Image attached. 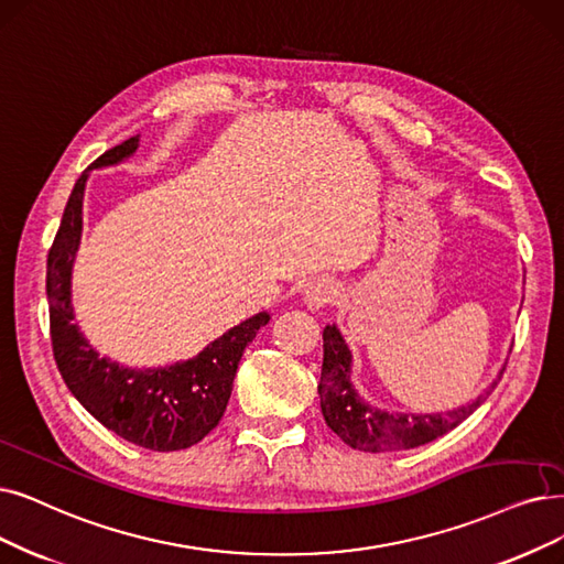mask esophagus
Segmentation results:
<instances>
[{"instance_id": "1", "label": "esophagus", "mask_w": 564, "mask_h": 564, "mask_svg": "<svg viewBox=\"0 0 564 564\" xmlns=\"http://www.w3.org/2000/svg\"><path fill=\"white\" fill-rule=\"evenodd\" d=\"M337 294H340V291H337V282H335V280H330V278H317V280H312V282L305 286L303 301H305V305H307L310 310H319V307L330 305V303L337 299Z\"/></svg>"}]
</instances>
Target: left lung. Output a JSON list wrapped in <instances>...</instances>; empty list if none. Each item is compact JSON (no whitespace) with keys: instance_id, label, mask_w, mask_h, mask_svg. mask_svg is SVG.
Wrapping results in <instances>:
<instances>
[{"instance_id":"1","label":"left lung","mask_w":564,"mask_h":564,"mask_svg":"<svg viewBox=\"0 0 564 564\" xmlns=\"http://www.w3.org/2000/svg\"><path fill=\"white\" fill-rule=\"evenodd\" d=\"M351 354L335 326L324 328V366H322V412L330 431L345 444L358 452H402L433 442L460 425L479 404L498 387L500 379L467 408H458L446 414H389L370 408L360 398L351 381ZM505 372V370H502ZM500 372V375H502Z\"/></svg>"}]
</instances>
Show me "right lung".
Listing matches in <instances>:
<instances>
[{
	"label": "right lung",
	"mask_w": 564,
	"mask_h": 564,
	"mask_svg": "<svg viewBox=\"0 0 564 564\" xmlns=\"http://www.w3.org/2000/svg\"><path fill=\"white\" fill-rule=\"evenodd\" d=\"M139 148L133 137L106 150L87 171L122 162ZM87 171L76 180L48 252L46 294L51 343L64 384L108 431L150 452H180L215 431L231 398L245 347L268 324V312L234 326L196 358L160 370H129L101 358L74 322L69 299L72 263L80 242Z\"/></svg>",
	"instance_id": "right-lung-1"
}]
</instances>
